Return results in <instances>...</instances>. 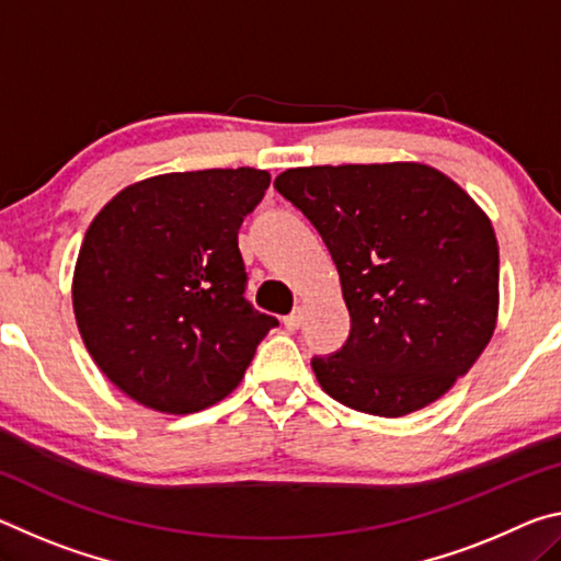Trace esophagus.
Wrapping results in <instances>:
<instances>
[{
	"instance_id": "esophagus-1",
	"label": "esophagus",
	"mask_w": 561,
	"mask_h": 561,
	"mask_svg": "<svg viewBox=\"0 0 561 561\" xmlns=\"http://www.w3.org/2000/svg\"><path fill=\"white\" fill-rule=\"evenodd\" d=\"M282 321H284V327L294 331V329H299V324H301V314H299V311H291V314L284 317Z\"/></svg>"
}]
</instances>
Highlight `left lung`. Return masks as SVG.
<instances>
[{"mask_svg": "<svg viewBox=\"0 0 561 561\" xmlns=\"http://www.w3.org/2000/svg\"><path fill=\"white\" fill-rule=\"evenodd\" d=\"M274 190L321 234L348 307L346 344L311 358L321 388L383 417L450 391L495 331L500 250L488 215L421 163L291 168Z\"/></svg>", "mask_w": 561, "mask_h": 561, "instance_id": "1", "label": "left lung"}]
</instances>
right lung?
Returning a JSON list of instances; mask_svg holds the SVG:
<instances>
[{"label":"right lung","mask_w":561,"mask_h":561,"mask_svg":"<svg viewBox=\"0 0 561 561\" xmlns=\"http://www.w3.org/2000/svg\"><path fill=\"white\" fill-rule=\"evenodd\" d=\"M267 170H195L140 180L83 237L73 272L81 339L113 386L160 413H195L242 381L279 321L244 299L237 232Z\"/></svg>","instance_id":"add662e5"}]
</instances>
